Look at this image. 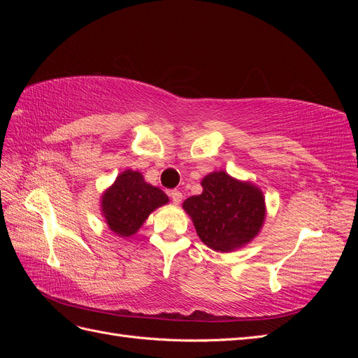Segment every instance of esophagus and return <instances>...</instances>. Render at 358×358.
<instances>
[{"mask_svg": "<svg viewBox=\"0 0 358 358\" xmlns=\"http://www.w3.org/2000/svg\"><path fill=\"white\" fill-rule=\"evenodd\" d=\"M170 197H171V200H173V203H175V204H179V203L182 201V199H183L182 192H180V191H176V189L170 192Z\"/></svg>", "mask_w": 358, "mask_h": 358, "instance_id": "obj_1", "label": "esophagus"}]
</instances>
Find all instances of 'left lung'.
<instances>
[{
	"label": "left lung",
	"instance_id": "1",
	"mask_svg": "<svg viewBox=\"0 0 358 358\" xmlns=\"http://www.w3.org/2000/svg\"><path fill=\"white\" fill-rule=\"evenodd\" d=\"M203 192L183 201L200 241L218 252H233L252 242L266 220L264 194L249 180L224 170L201 180Z\"/></svg>",
	"mask_w": 358,
	"mask_h": 358
}]
</instances>
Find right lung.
Returning <instances> with one entry per match:
<instances>
[{
  "mask_svg": "<svg viewBox=\"0 0 358 358\" xmlns=\"http://www.w3.org/2000/svg\"><path fill=\"white\" fill-rule=\"evenodd\" d=\"M169 203L166 192L150 185L140 171L124 170L101 196L104 222L119 237L136 234L148 216Z\"/></svg>",
  "mask_w": 358,
  "mask_h": 358,
  "instance_id": "right-lung-1",
  "label": "right lung"
}]
</instances>
